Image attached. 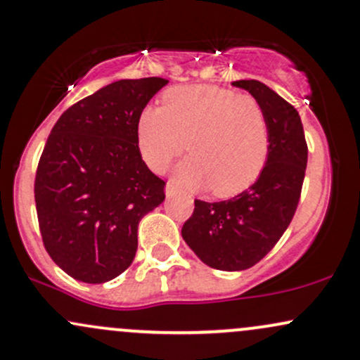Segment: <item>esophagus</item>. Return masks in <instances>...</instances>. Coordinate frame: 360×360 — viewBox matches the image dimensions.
Here are the masks:
<instances>
[{
    "instance_id": "34e87169",
    "label": "esophagus",
    "mask_w": 360,
    "mask_h": 360,
    "mask_svg": "<svg viewBox=\"0 0 360 360\" xmlns=\"http://www.w3.org/2000/svg\"><path fill=\"white\" fill-rule=\"evenodd\" d=\"M174 194H176V186L172 181H169V183L166 184V196L171 198V196H174Z\"/></svg>"
}]
</instances>
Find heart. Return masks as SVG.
<instances>
[{
  "label": "heart",
  "mask_w": 360,
  "mask_h": 360,
  "mask_svg": "<svg viewBox=\"0 0 360 360\" xmlns=\"http://www.w3.org/2000/svg\"><path fill=\"white\" fill-rule=\"evenodd\" d=\"M137 135L140 154L155 172L166 171L188 142L193 155L177 167V181L220 198L254 184L269 155V127L259 103L220 86L169 89L162 108L142 111Z\"/></svg>",
  "instance_id": "1"
}]
</instances>
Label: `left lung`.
I'll return each mask as SVG.
<instances>
[{
  "label": "left lung",
  "mask_w": 360,
  "mask_h": 360,
  "mask_svg": "<svg viewBox=\"0 0 360 360\" xmlns=\"http://www.w3.org/2000/svg\"><path fill=\"white\" fill-rule=\"evenodd\" d=\"M247 89L264 110L269 155L259 179L226 201L194 200L183 225L184 242L206 266L243 271L267 255L295 217L307 171L308 146L298 111L255 79L232 82Z\"/></svg>",
  "instance_id": "left-lung-1"
}]
</instances>
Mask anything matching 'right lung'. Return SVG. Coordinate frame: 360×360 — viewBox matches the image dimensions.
<instances>
[{
	"instance_id": "1",
	"label": "right lung",
	"mask_w": 360,
	"mask_h": 360,
	"mask_svg": "<svg viewBox=\"0 0 360 360\" xmlns=\"http://www.w3.org/2000/svg\"><path fill=\"white\" fill-rule=\"evenodd\" d=\"M122 79L68 108L53 125L35 176L45 250L82 283L115 279L134 262L139 223L166 198L142 160L139 118L167 84Z\"/></svg>"
}]
</instances>
